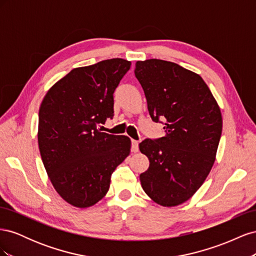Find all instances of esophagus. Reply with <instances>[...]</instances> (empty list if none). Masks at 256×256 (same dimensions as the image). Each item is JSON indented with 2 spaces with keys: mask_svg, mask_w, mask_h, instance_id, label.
Returning <instances> with one entry per match:
<instances>
[{
  "mask_svg": "<svg viewBox=\"0 0 256 256\" xmlns=\"http://www.w3.org/2000/svg\"><path fill=\"white\" fill-rule=\"evenodd\" d=\"M138 150V142L136 140H131V152H136Z\"/></svg>",
  "mask_w": 256,
  "mask_h": 256,
  "instance_id": "1",
  "label": "esophagus"
}]
</instances>
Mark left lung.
<instances>
[{
  "label": "left lung",
  "mask_w": 256,
  "mask_h": 256,
  "mask_svg": "<svg viewBox=\"0 0 256 256\" xmlns=\"http://www.w3.org/2000/svg\"><path fill=\"white\" fill-rule=\"evenodd\" d=\"M134 74L142 85L150 118L164 120L166 136L138 145L150 160L140 175L142 188L164 207L188 200L214 166L222 132L220 108L200 76L172 62L138 60Z\"/></svg>",
  "instance_id": "left-lung-1"
}]
</instances>
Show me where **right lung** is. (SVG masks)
Here are the masks:
<instances>
[{"label": "right lung", "mask_w": 256, "mask_h": 256, "mask_svg": "<svg viewBox=\"0 0 256 256\" xmlns=\"http://www.w3.org/2000/svg\"><path fill=\"white\" fill-rule=\"evenodd\" d=\"M131 63L111 58L74 68L46 94L38 113V146L54 189L67 203L86 208L110 188L111 175L130 154L125 136L102 132L113 118V92Z\"/></svg>", "instance_id": "obj_1"}]
</instances>
